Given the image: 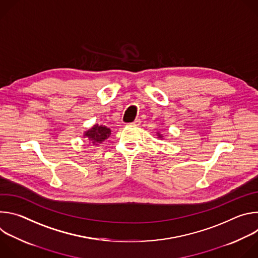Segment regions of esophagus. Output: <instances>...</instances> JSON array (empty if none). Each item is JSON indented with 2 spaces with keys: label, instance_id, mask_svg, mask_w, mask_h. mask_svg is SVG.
<instances>
[{
  "label": "esophagus",
  "instance_id": "34e87169",
  "mask_svg": "<svg viewBox=\"0 0 258 258\" xmlns=\"http://www.w3.org/2000/svg\"><path fill=\"white\" fill-rule=\"evenodd\" d=\"M141 124V120L140 119H136L135 121L128 123V125H132V126H139Z\"/></svg>",
  "mask_w": 258,
  "mask_h": 258
}]
</instances>
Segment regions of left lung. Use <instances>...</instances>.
<instances>
[{
  "mask_svg": "<svg viewBox=\"0 0 258 258\" xmlns=\"http://www.w3.org/2000/svg\"><path fill=\"white\" fill-rule=\"evenodd\" d=\"M158 136H159V137H160V138H161V136H160V135H159V134H158Z\"/></svg>",
  "mask_w": 258,
  "mask_h": 258,
  "instance_id": "left-lung-1",
  "label": "left lung"
}]
</instances>
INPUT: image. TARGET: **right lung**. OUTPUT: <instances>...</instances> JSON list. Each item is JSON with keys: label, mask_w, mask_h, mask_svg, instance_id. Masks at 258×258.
I'll use <instances>...</instances> for the list:
<instances>
[{"label": "right lung", "mask_w": 258, "mask_h": 258, "mask_svg": "<svg viewBox=\"0 0 258 258\" xmlns=\"http://www.w3.org/2000/svg\"><path fill=\"white\" fill-rule=\"evenodd\" d=\"M110 135H111V131L108 127L99 126L98 124H95L91 130L85 133V137H87L91 141V143L96 145L105 141Z\"/></svg>", "instance_id": "obj_1"}]
</instances>
